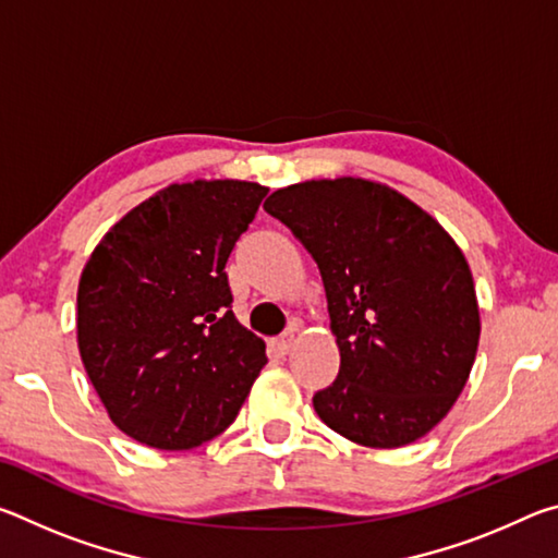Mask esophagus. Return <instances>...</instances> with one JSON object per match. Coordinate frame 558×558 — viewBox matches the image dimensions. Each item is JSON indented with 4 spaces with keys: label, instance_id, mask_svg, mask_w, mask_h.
Wrapping results in <instances>:
<instances>
[{
    "label": "esophagus",
    "instance_id": "34e87169",
    "mask_svg": "<svg viewBox=\"0 0 558 558\" xmlns=\"http://www.w3.org/2000/svg\"><path fill=\"white\" fill-rule=\"evenodd\" d=\"M292 342H295V335H292V329H290V332L280 335V337L276 339V342H272V347H276L278 354H288L290 349H292Z\"/></svg>",
    "mask_w": 558,
    "mask_h": 558
}]
</instances>
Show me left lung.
<instances>
[{"label": "left lung", "instance_id": "8db88e82", "mask_svg": "<svg viewBox=\"0 0 558 558\" xmlns=\"http://www.w3.org/2000/svg\"><path fill=\"white\" fill-rule=\"evenodd\" d=\"M323 272L339 374L313 396L329 428L401 448L446 418L480 342L475 282L448 231L391 186L313 179L263 204Z\"/></svg>", "mask_w": 558, "mask_h": 558}]
</instances>
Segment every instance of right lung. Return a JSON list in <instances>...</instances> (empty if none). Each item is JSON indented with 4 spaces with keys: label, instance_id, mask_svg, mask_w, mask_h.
<instances>
[{
    "label": "right lung",
    "instance_id": "add662e5",
    "mask_svg": "<svg viewBox=\"0 0 558 558\" xmlns=\"http://www.w3.org/2000/svg\"><path fill=\"white\" fill-rule=\"evenodd\" d=\"M266 186L172 184L96 245L78 282V349L110 421L137 442L189 450L231 426L266 342L231 310L235 241Z\"/></svg>",
    "mask_w": 558,
    "mask_h": 558
}]
</instances>
